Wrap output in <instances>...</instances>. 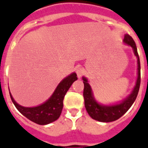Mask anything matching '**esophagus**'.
Returning <instances> with one entry per match:
<instances>
[{
  "mask_svg": "<svg viewBox=\"0 0 148 148\" xmlns=\"http://www.w3.org/2000/svg\"><path fill=\"white\" fill-rule=\"evenodd\" d=\"M75 72L78 77H81L84 74V69L81 67H75Z\"/></svg>",
  "mask_w": 148,
  "mask_h": 148,
  "instance_id": "34e87169",
  "label": "esophagus"
}]
</instances>
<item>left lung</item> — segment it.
<instances>
[{
  "label": "left lung",
  "instance_id": "1",
  "mask_svg": "<svg viewBox=\"0 0 148 148\" xmlns=\"http://www.w3.org/2000/svg\"><path fill=\"white\" fill-rule=\"evenodd\" d=\"M124 42L132 47L134 54L138 58V80H137L136 85L134 88L133 91L129 95V97H127L124 101H122L121 103H118V104L110 106L99 104L96 102L93 97L91 88H90L89 84L88 83V80L85 77L82 78V80L84 81V84L83 95L84 98V106H85L86 110L88 111V114L90 115L93 119L98 121L111 122L119 119L120 117H122L129 110V108L133 104V103L137 98V96H138L140 84V58L138 55L135 42L131 36L129 34H125Z\"/></svg>",
  "mask_w": 148,
  "mask_h": 148
}]
</instances>
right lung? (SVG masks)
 <instances>
[{"mask_svg":"<svg viewBox=\"0 0 148 148\" xmlns=\"http://www.w3.org/2000/svg\"><path fill=\"white\" fill-rule=\"evenodd\" d=\"M77 74L73 73L60 82L51 97L45 103L34 108H24L15 102L10 94L11 101L22 114L31 121L40 125L48 124L58 120L63 109V101L66 93L74 81Z\"/></svg>","mask_w":148,"mask_h":148,"instance_id":"1","label":"right lung"}]
</instances>
